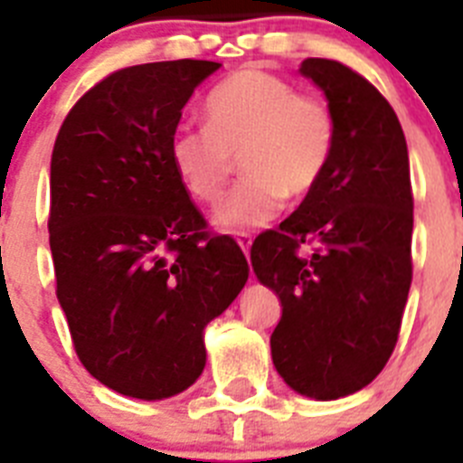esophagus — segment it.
<instances>
[{"instance_id": "1", "label": "esophagus", "mask_w": 463, "mask_h": 463, "mask_svg": "<svg viewBox=\"0 0 463 463\" xmlns=\"http://www.w3.org/2000/svg\"><path fill=\"white\" fill-rule=\"evenodd\" d=\"M236 241H239V245H241V250H243V255H245V257H250L252 236H250V234H241Z\"/></svg>"}]
</instances>
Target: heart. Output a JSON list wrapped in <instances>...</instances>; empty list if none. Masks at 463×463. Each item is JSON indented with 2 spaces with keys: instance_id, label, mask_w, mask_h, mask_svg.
Listing matches in <instances>:
<instances>
[{
  "instance_id": "heart-1",
  "label": "heart",
  "mask_w": 463,
  "mask_h": 463,
  "mask_svg": "<svg viewBox=\"0 0 463 463\" xmlns=\"http://www.w3.org/2000/svg\"><path fill=\"white\" fill-rule=\"evenodd\" d=\"M206 122L178 127L169 157L183 187L206 203L218 199L241 159L245 175L213 213V224L227 234L271 222L288 194H310L336 150V118L326 101L257 67L208 94Z\"/></svg>"
}]
</instances>
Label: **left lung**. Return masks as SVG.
I'll return each mask as SVG.
<instances>
[{
    "label": "left lung",
    "instance_id": "8db88e82",
    "mask_svg": "<svg viewBox=\"0 0 463 463\" xmlns=\"http://www.w3.org/2000/svg\"><path fill=\"white\" fill-rule=\"evenodd\" d=\"M301 76L325 92L336 150L320 185L250 250L278 294L273 366L298 394L334 401L371 383L390 359L412 280V192L406 137L383 94L336 60L308 57ZM313 242L301 256L298 248Z\"/></svg>",
    "mask_w": 463,
    "mask_h": 463
}]
</instances>
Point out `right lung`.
I'll return each mask as SVG.
<instances>
[{
  "instance_id": "right-lung-1",
  "label": "right lung",
  "mask_w": 463,
  "mask_h": 463,
  "mask_svg": "<svg viewBox=\"0 0 463 463\" xmlns=\"http://www.w3.org/2000/svg\"><path fill=\"white\" fill-rule=\"evenodd\" d=\"M222 67H127L85 92L51 159L57 301L90 375L143 401L181 394L206 366L203 329L248 280L229 236H211L169 157L171 134Z\"/></svg>"
}]
</instances>
